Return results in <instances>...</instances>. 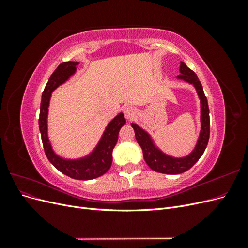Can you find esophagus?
I'll return each instance as SVG.
<instances>
[{
  "label": "esophagus",
  "instance_id": "obj_1",
  "mask_svg": "<svg viewBox=\"0 0 248 248\" xmlns=\"http://www.w3.org/2000/svg\"><path fill=\"white\" fill-rule=\"evenodd\" d=\"M123 110H124V116H125V118H126V119H128V120H131L132 118H134V116L137 115V110H136V108H132V107H130V106H127V107H125Z\"/></svg>",
  "mask_w": 248,
  "mask_h": 248
}]
</instances>
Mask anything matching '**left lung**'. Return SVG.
Instances as JSON below:
<instances>
[{
  "instance_id": "obj_1",
  "label": "left lung",
  "mask_w": 248,
  "mask_h": 248,
  "mask_svg": "<svg viewBox=\"0 0 248 248\" xmlns=\"http://www.w3.org/2000/svg\"><path fill=\"white\" fill-rule=\"evenodd\" d=\"M180 73L181 74H179L177 78L182 79L193 85L197 90L201 100L202 128L198 142L196 145V148L193 149V151L189 155L183 157V158H175V157L164 154L154 145V142L149 133H147L144 129H141L137 124L131 123L132 128L134 129V133H136L137 141L139 142V145L142 150L145 161L147 162L150 169H152L155 171L162 172V174L176 175L188 170L191 167H193V164L201 158L202 153L205 152V149L208 145V140L210 137L209 107L201 81L199 80L197 74L191 69H189L183 62L180 64Z\"/></svg>"
}]
</instances>
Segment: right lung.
I'll return each instance as SVG.
<instances>
[{
    "label": "right lung",
    "mask_w": 248,
    "mask_h": 248,
    "mask_svg": "<svg viewBox=\"0 0 248 248\" xmlns=\"http://www.w3.org/2000/svg\"><path fill=\"white\" fill-rule=\"evenodd\" d=\"M78 62H64L60 64L52 72L47 84L42 92L39 115V130L41 133L44 152L47 159L57 170L64 175L77 180H91L98 178L109 170L112 161V150H114L119 131L125 125L126 120L122 112H120L111 120L104 130L102 138L92 153L79 159H64L57 155L51 148L47 137V115L51 92L60 85L68 79L77 71Z\"/></svg>",
    "instance_id": "right-lung-1"
}]
</instances>
